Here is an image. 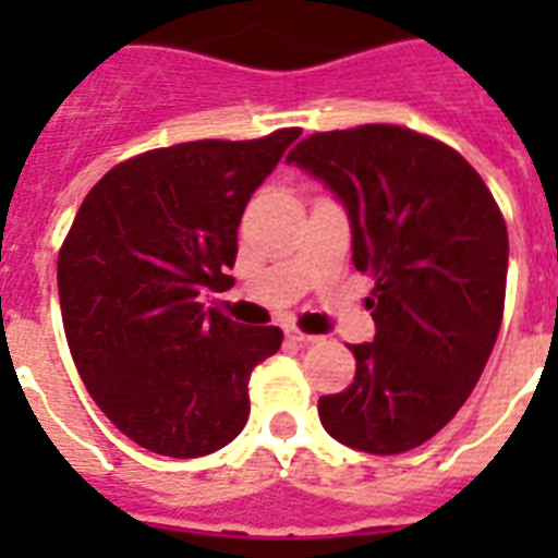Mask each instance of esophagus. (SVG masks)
<instances>
[{
	"label": "esophagus",
	"mask_w": 558,
	"mask_h": 558,
	"mask_svg": "<svg viewBox=\"0 0 558 558\" xmlns=\"http://www.w3.org/2000/svg\"><path fill=\"white\" fill-rule=\"evenodd\" d=\"M289 339L295 341V344H301V348H310V344H318V336H310V332H301L298 327H292L289 330Z\"/></svg>",
	"instance_id": "1"
}]
</instances>
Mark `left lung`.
<instances>
[{"label": "left lung", "mask_w": 558, "mask_h": 558, "mask_svg": "<svg viewBox=\"0 0 558 558\" xmlns=\"http://www.w3.org/2000/svg\"><path fill=\"white\" fill-rule=\"evenodd\" d=\"M287 161L336 193L353 266L376 283V336L350 348V388L318 399L322 425L367 454L416 449L458 414L495 348L507 222L458 150L405 126L315 133Z\"/></svg>", "instance_id": "obj_1"}]
</instances>
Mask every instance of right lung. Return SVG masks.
Listing matches in <instances>:
<instances>
[{
	"label": "right lung",
	"instance_id": "1",
	"mask_svg": "<svg viewBox=\"0 0 558 558\" xmlns=\"http://www.w3.org/2000/svg\"><path fill=\"white\" fill-rule=\"evenodd\" d=\"M301 130L187 142L121 161L92 187L57 257L65 341L98 408L142 449L202 458L248 420V376L278 327L205 310L236 260L252 193Z\"/></svg>",
	"mask_w": 558,
	"mask_h": 558
}]
</instances>
